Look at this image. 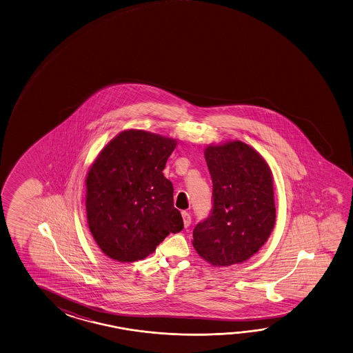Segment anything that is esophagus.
I'll list each match as a JSON object with an SVG mask.
<instances>
[{
	"label": "esophagus",
	"mask_w": 353,
	"mask_h": 353,
	"mask_svg": "<svg viewBox=\"0 0 353 353\" xmlns=\"http://www.w3.org/2000/svg\"><path fill=\"white\" fill-rule=\"evenodd\" d=\"M181 216H183V223H184V226L188 228L190 223H192V218H190V215H189V212H183L181 214Z\"/></svg>",
	"instance_id": "34e87169"
}]
</instances>
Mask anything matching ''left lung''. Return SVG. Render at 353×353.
Listing matches in <instances>:
<instances>
[{
    "label": "left lung",
    "instance_id": "8db88e82",
    "mask_svg": "<svg viewBox=\"0 0 353 353\" xmlns=\"http://www.w3.org/2000/svg\"><path fill=\"white\" fill-rule=\"evenodd\" d=\"M212 179V215L195 226L192 246L212 266H230L254 256L276 221L274 176L268 161L241 141L204 150Z\"/></svg>",
    "mask_w": 353,
    "mask_h": 353
}]
</instances>
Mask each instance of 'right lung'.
<instances>
[{"label": "right lung", "mask_w": 353, "mask_h": 353, "mask_svg": "<svg viewBox=\"0 0 353 353\" xmlns=\"http://www.w3.org/2000/svg\"><path fill=\"white\" fill-rule=\"evenodd\" d=\"M176 139L141 129L117 134L85 176V212L104 255L134 263L153 254L183 218L173 205V184L163 170Z\"/></svg>", "instance_id": "add662e5"}]
</instances>
